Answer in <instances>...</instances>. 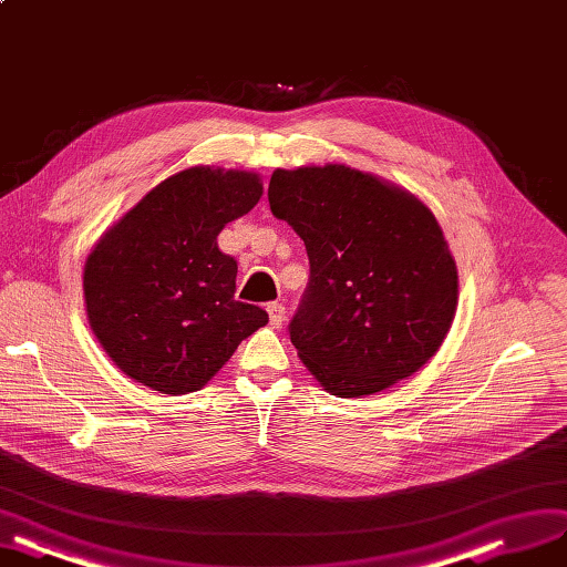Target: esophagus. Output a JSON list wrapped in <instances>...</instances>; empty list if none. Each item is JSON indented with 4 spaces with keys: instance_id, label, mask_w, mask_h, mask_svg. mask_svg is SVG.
<instances>
[{
    "instance_id": "esophagus-1",
    "label": "esophagus",
    "mask_w": 567,
    "mask_h": 567,
    "mask_svg": "<svg viewBox=\"0 0 567 567\" xmlns=\"http://www.w3.org/2000/svg\"><path fill=\"white\" fill-rule=\"evenodd\" d=\"M267 311H269L271 328H281L284 321H286V307L281 302H269Z\"/></svg>"
}]
</instances>
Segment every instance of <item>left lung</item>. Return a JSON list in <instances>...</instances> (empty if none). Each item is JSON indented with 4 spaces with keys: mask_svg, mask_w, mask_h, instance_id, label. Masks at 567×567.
<instances>
[{
    "mask_svg": "<svg viewBox=\"0 0 567 567\" xmlns=\"http://www.w3.org/2000/svg\"><path fill=\"white\" fill-rule=\"evenodd\" d=\"M267 199L307 248L309 281L288 333L309 373L340 399L417 373L457 307V269L434 213L340 164L277 168Z\"/></svg>",
    "mask_w": 567,
    "mask_h": 567,
    "instance_id": "left-lung-1",
    "label": "left lung"
}]
</instances>
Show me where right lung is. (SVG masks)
Returning a JSON list of instances; mask_svg holds the SVG:
<instances>
[{"instance_id": "obj_1", "label": "right lung", "mask_w": 567, "mask_h": 567, "mask_svg": "<svg viewBox=\"0 0 567 567\" xmlns=\"http://www.w3.org/2000/svg\"><path fill=\"white\" fill-rule=\"evenodd\" d=\"M262 197L256 173L194 166L171 175L97 241L84 267L89 323L133 380L159 394L202 389L269 321L239 302L237 260L218 234Z\"/></svg>"}]
</instances>
